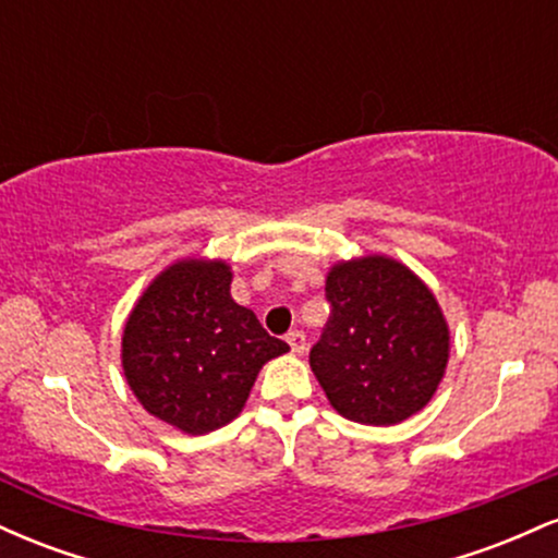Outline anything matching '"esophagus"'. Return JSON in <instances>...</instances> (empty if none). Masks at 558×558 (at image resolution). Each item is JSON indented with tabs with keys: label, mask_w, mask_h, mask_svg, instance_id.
I'll list each match as a JSON object with an SVG mask.
<instances>
[{
	"label": "esophagus",
	"mask_w": 558,
	"mask_h": 558,
	"mask_svg": "<svg viewBox=\"0 0 558 558\" xmlns=\"http://www.w3.org/2000/svg\"><path fill=\"white\" fill-rule=\"evenodd\" d=\"M286 341H288V345H291L293 354H299V356H301V354H304V351H306V336H304V332H301V330L288 332Z\"/></svg>",
	"instance_id": "34e87169"
}]
</instances>
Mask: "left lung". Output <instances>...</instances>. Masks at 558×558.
Instances as JSON below:
<instances>
[{
    "label": "left lung",
    "mask_w": 558,
    "mask_h": 558,
    "mask_svg": "<svg viewBox=\"0 0 558 558\" xmlns=\"http://www.w3.org/2000/svg\"><path fill=\"white\" fill-rule=\"evenodd\" d=\"M330 323L310 367L338 414L390 427L422 412L446 375L451 330L435 293L388 254L328 270Z\"/></svg>",
    "instance_id": "8db88e82"
}]
</instances>
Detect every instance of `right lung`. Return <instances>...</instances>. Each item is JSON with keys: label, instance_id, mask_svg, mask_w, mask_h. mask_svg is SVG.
<instances>
[{"label": "right lung", "instance_id": "right-lung-1", "mask_svg": "<svg viewBox=\"0 0 558 558\" xmlns=\"http://www.w3.org/2000/svg\"><path fill=\"white\" fill-rule=\"evenodd\" d=\"M226 259L183 257L144 288L125 319L120 362L151 417L207 435L246 407L259 369L286 354L257 315L230 296Z\"/></svg>", "mask_w": 558, "mask_h": 558}]
</instances>
